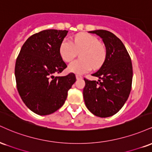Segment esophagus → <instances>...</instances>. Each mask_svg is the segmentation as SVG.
Here are the masks:
<instances>
[{"label":"esophagus","instance_id":"34e87169","mask_svg":"<svg viewBox=\"0 0 152 152\" xmlns=\"http://www.w3.org/2000/svg\"><path fill=\"white\" fill-rule=\"evenodd\" d=\"M76 79H81V78H82V76H81V75H76Z\"/></svg>","mask_w":152,"mask_h":152}]
</instances>
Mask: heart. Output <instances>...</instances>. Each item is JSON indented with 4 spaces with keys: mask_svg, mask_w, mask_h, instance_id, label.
<instances>
[{
    "mask_svg": "<svg viewBox=\"0 0 152 152\" xmlns=\"http://www.w3.org/2000/svg\"><path fill=\"white\" fill-rule=\"evenodd\" d=\"M81 52L79 60L71 62L68 66L71 73L82 74L91 69H98L104 62L106 56L105 47L99 43L95 36L88 34H80L75 36L74 41L68 38L63 40L59 47V53L63 60L70 62Z\"/></svg>",
    "mask_w": 152,
    "mask_h": 152,
    "instance_id": "heart-1",
    "label": "heart"
}]
</instances>
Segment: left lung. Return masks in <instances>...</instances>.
<instances>
[{
  "instance_id": "left-lung-1",
  "label": "left lung",
  "mask_w": 152,
  "mask_h": 152,
  "mask_svg": "<svg viewBox=\"0 0 152 152\" xmlns=\"http://www.w3.org/2000/svg\"><path fill=\"white\" fill-rule=\"evenodd\" d=\"M102 38L106 47L105 61L92 76L98 81L84 78L83 95L86 106L99 117L113 116L121 109L132 89V60L124 43L112 33L105 30L89 31Z\"/></svg>"
}]
</instances>
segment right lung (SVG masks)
<instances>
[{
    "label": "right lung",
    "mask_w": 152,
    "mask_h": 152,
    "mask_svg": "<svg viewBox=\"0 0 152 152\" xmlns=\"http://www.w3.org/2000/svg\"><path fill=\"white\" fill-rule=\"evenodd\" d=\"M66 30L48 29L30 36L20 50L15 66L17 89L26 106L35 114H53L64 105L76 81L73 73L55 76L67 67L59 47Z\"/></svg>",
    "instance_id": "add662e5"
}]
</instances>
